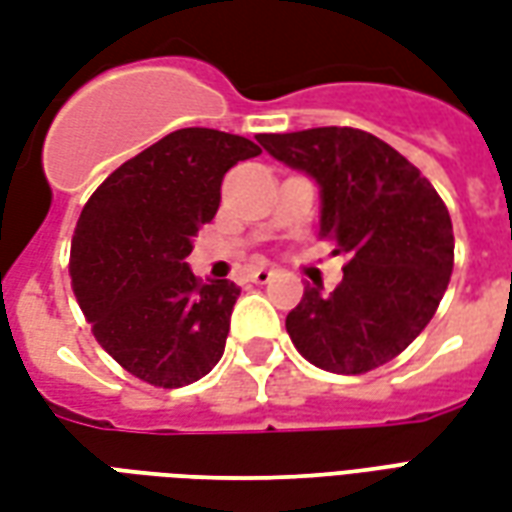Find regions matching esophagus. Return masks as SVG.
<instances>
[{
	"instance_id": "obj_1",
	"label": "esophagus",
	"mask_w": 512,
	"mask_h": 512,
	"mask_svg": "<svg viewBox=\"0 0 512 512\" xmlns=\"http://www.w3.org/2000/svg\"><path fill=\"white\" fill-rule=\"evenodd\" d=\"M271 277H274L271 268H255V271L249 274V279H252L255 285H266V282H271Z\"/></svg>"
}]
</instances>
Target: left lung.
<instances>
[{
    "mask_svg": "<svg viewBox=\"0 0 512 512\" xmlns=\"http://www.w3.org/2000/svg\"><path fill=\"white\" fill-rule=\"evenodd\" d=\"M271 156L321 186V238L348 257L343 282L304 288L285 329L321 370L359 376L417 340L450 285L455 238L428 178L384 139L359 128L260 134Z\"/></svg>",
    "mask_w": 512,
    "mask_h": 512,
    "instance_id": "1",
    "label": "left lung"
}]
</instances>
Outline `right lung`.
Listing matches in <instances>:
<instances>
[{"label": "right lung", "mask_w": 512, "mask_h": 512, "mask_svg": "<svg viewBox=\"0 0 512 512\" xmlns=\"http://www.w3.org/2000/svg\"><path fill=\"white\" fill-rule=\"evenodd\" d=\"M260 147L213 128H180L128 158L76 222L71 285L95 340L147 384L178 389L222 359L241 288L202 282L186 257L222 202L224 172Z\"/></svg>", "instance_id": "add662e5"}]
</instances>
